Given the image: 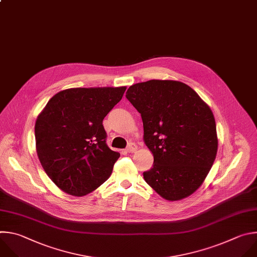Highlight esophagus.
<instances>
[{
  "mask_svg": "<svg viewBox=\"0 0 257 257\" xmlns=\"http://www.w3.org/2000/svg\"><path fill=\"white\" fill-rule=\"evenodd\" d=\"M137 149H138V146H137L135 143H130V144L127 145V147H126V152H128V153H134V152L137 151Z\"/></svg>",
  "mask_w": 257,
  "mask_h": 257,
  "instance_id": "obj_1",
  "label": "esophagus"
}]
</instances>
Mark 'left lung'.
Returning a JSON list of instances; mask_svg holds the SVG:
<instances>
[{"label": "left lung", "instance_id": "8db88e82", "mask_svg": "<svg viewBox=\"0 0 257 257\" xmlns=\"http://www.w3.org/2000/svg\"><path fill=\"white\" fill-rule=\"evenodd\" d=\"M125 97L141 113L144 142L154 156L153 167L144 172L146 182L168 200L193 193L217 155L210 107L189 86L171 80L135 84Z\"/></svg>", "mask_w": 257, "mask_h": 257}]
</instances>
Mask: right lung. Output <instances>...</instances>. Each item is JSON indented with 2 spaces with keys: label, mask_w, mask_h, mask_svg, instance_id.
<instances>
[{
  "label": "right lung",
  "mask_w": 257,
  "mask_h": 257,
  "mask_svg": "<svg viewBox=\"0 0 257 257\" xmlns=\"http://www.w3.org/2000/svg\"><path fill=\"white\" fill-rule=\"evenodd\" d=\"M125 89H67L51 98L38 115L37 156L47 176L65 192L85 195L110 176L120 155L107 146L102 121Z\"/></svg>",
  "instance_id": "1"
}]
</instances>
